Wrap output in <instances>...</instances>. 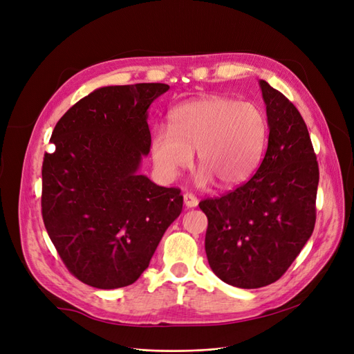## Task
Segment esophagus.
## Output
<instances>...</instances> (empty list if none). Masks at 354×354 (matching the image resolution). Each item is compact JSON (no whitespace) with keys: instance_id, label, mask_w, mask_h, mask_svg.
<instances>
[{"instance_id":"obj_1","label":"esophagus","mask_w":354,"mask_h":354,"mask_svg":"<svg viewBox=\"0 0 354 354\" xmlns=\"http://www.w3.org/2000/svg\"><path fill=\"white\" fill-rule=\"evenodd\" d=\"M183 199H185V205L186 207H196L197 205H199V201H197V197L192 193H185V196H183Z\"/></svg>"}]
</instances>
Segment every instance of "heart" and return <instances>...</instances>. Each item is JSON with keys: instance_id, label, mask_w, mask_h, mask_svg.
Listing matches in <instances>:
<instances>
[{"instance_id": "heart-1", "label": "heart", "mask_w": 354, "mask_h": 354, "mask_svg": "<svg viewBox=\"0 0 354 354\" xmlns=\"http://www.w3.org/2000/svg\"><path fill=\"white\" fill-rule=\"evenodd\" d=\"M168 127L155 131L149 144L153 165L167 180L189 168L197 151L196 185L215 180L221 187H235L257 171L266 151L263 110L230 97L206 95L181 103L169 113Z\"/></svg>"}]
</instances>
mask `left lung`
<instances>
[{
    "instance_id": "8db88e82",
    "label": "left lung",
    "mask_w": 354,
    "mask_h": 354,
    "mask_svg": "<svg viewBox=\"0 0 354 354\" xmlns=\"http://www.w3.org/2000/svg\"><path fill=\"white\" fill-rule=\"evenodd\" d=\"M268 124L264 158L245 185L199 207L207 216L209 266L235 288L279 280L313 235L319 171L306 124L288 98L260 80Z\"/></svg>"
}]
</instances>
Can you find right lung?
Returning <instances> with one entry per match:
<instances>
[{"label": "right lung", "instance_id": "add662e5", "mask_svg": "<svg viewBox=\"0 0 354 354\" xmlns=\"http://www.w3.org/2000/svg\"><path fill=\"white\" fill-rule=\"evenodd\" d=\"M169 86L97 88L56 123L41 165V216L59 257L82 283L129 286L181 214L180 189L139 174L149 153L148 109Z\"/></svg>", "mask_w": 354, "mask_h": 354}]
</instances>
